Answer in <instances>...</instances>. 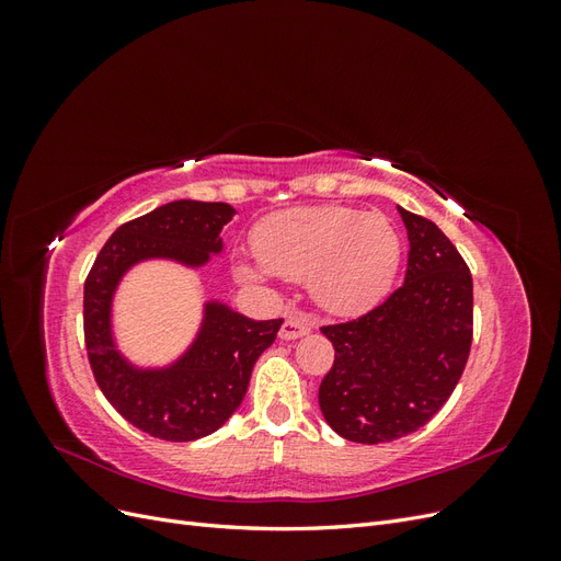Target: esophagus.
Returning a JSON list of instances; mask_svg holds the SVG:
<instances>
[{"mask_svg": "<svg viewBox=\"0 0 561 561\" xmlns=\"http://www.w3.org/2000/svg\"><path fill=\"white\" fill-rule=\"evenodd\" d=\"M313 330V320L309 316L304 313H290L285 318L283 328H280V339H285V342H293V339H299L304 334H309Z\"/></svg>", "mask_w": 561, "mask_h": 561, "instance_id": "esophagus-1", "label": "esophagus"}]
</instances>
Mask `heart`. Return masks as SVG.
<instances>
[{"instance_id":"b5f03b06","label":"heart","mask_w":561,"mask_h":561,"mask_svg":"<svg viewBox=\"0 0 561 561\" xmlns=\"http://www.w3.org/2000/svg\"><path fill=\"white\" fill-rule=\"evenodd\" d=\"M260 262L241 260L248 283L309 280L311 295L332 313H360L386 297L398 274L402 241L381 213L336 206L287 208L264 217L252 231Z\"/></svg>"}]
</instances>
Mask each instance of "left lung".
I'll return each instance as SVG.
<instances>
[{
  "label": "left lung",
  "mask_w": 561,
  "mask_h": 561,
  "mask_svg": "<svg viewBox=\"0 0 561 561\" xmlns=\"http://www.w3.org/2000/svg\"><path fill=\"white\" fill-rule=\"evenodd\" d=\"M407 227L404 283L358 320L320 332L334 365L318 388L330 428L379 445L419 431L463 375L472 344V276L431 219L398 206Z\"/></svg>",
  "instance_id": "left-lung-1"
}]
</instances>
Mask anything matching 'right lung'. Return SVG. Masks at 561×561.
Segmentation results:
<instances>
[{"instance_id": "obj_1", "label": "right lung", "mask_w": 561, "mask_h": 561, "mask_svg": "<svg viewBox=\"0 0 561 561\" xmlns=\"http://www.w3.org/2000/svg\"><path fill=\"white\" fill-rule=\"evenodd\" d=\"M233 215L229 203H165L118 227L83 285V334L100 390L135 428L168 443H192L225 426L283 320H252L225 301L206 299L192 344L175 360L147 367L128 360L116 344L114 297L142 262L206 266L213 254H222V229Z\"/></svg>"}]
</instances>
